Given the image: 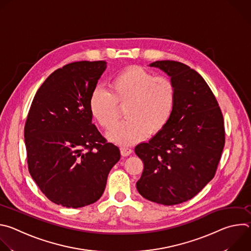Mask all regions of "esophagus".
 Segmentation results:
<instances>
[{
	"label": "esophagus",
	"mask_w": 251,
	"mask_h": 251,
	"mask_svg": "<svg viewBox=\"0 0 251 251\" xmlns=\"http://www.w3.org/2000/svg\"><path fill=\"white\" fill-rule=\"evenodd\" d=\"M120 152H121L122 156L126 157V156H129L132 153V149L128 148V147H121L120 148Z\"/></svg>",
	"instance_id": "obj_1"
}]
</instances>
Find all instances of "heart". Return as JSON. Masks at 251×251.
<instances>
[{"label": "heart", "instance_id": "b5f03b06", "mask_svg": "<svg viewBox=\"0 0 251 251\" xmlns=\"http://www.w3.org/2000/svg\"><path fill=\"white\" fill-rule=\"evenodd\" d=\"M176 92L172 80L155 76L141 67H130L115 75L109 91L96 85L90 92L89 109L98 122L110 129L117 121V104L124 105V118L109 133L108 139L128 146L160 132L170 121L176 105Z\"/></svg>", "mask_w": 251, "mask_h": 251}]
</instances>
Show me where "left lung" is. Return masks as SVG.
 Wrapping results in <instances>:
<instances>
[{"instance_id": "8db88e82", "label": "left lung", "mask_w": 251, "mask_h": 251, "mask_svg": "<svg viewBox=\"0 0 251 251\" xmlns=\"http://www.w3.org/2000/svg\"><path fill=\"white\" fill-rule=\"evenodd\" d=\"M149 65L171 77L176 98L168 124L135 147L144 164L136 187L143 198L174 205L194 198L214 176L225 147L224 117L196 70L174 60Z\"/></svg>"}]
</instances>
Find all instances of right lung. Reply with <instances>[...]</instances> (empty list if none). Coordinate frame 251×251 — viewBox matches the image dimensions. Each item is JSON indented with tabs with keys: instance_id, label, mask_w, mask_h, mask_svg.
<instances>
[{
	"instance_id": "add662e5",
	"label": "right lung",
	"mask_w": 251,
	"mask_h": 251,
	"mask_svg": "<svg viewBox=\"0 0 251 251\" xmlns=\"http://www.w3.org/2000/svg\"><path fill=\"white\" fill-rule=\"evenodd\" d=\"M106 61H76L56 69L34 95L25 125L28 172L44 195L66 207L102 196L120 151L96 126L88 100Z\"/></svg>"
}]
</instances>
